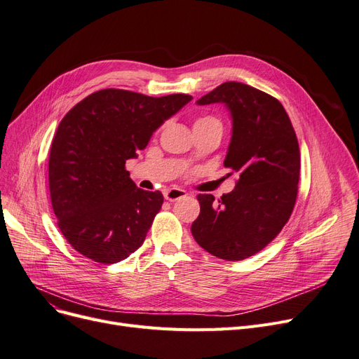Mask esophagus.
Returning <instances> with one entry per match:
<instances>
[{"label":"esophagus","mask_w":359,"mask_h":359,"mask_svg":"<svg viewBox=\"0 0 359 359\" xmlns=\"http://www.w3.org/2000/svg\"><path fill=\"white\" fill-rule=\"evenodd\" d=\"M186 194L183 189H177V188H173V189H168V191H165L164 192V198L167 199V201H170V202H175V201H177V199H180V198H184Z\"/></svg>","instance_id":"obj_1"}]
</instances>
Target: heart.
Returning a JSON list of instances; mask_svg holds the SVG:
<instances>
[{
	"instance_id": "obj_1",
	"label": "heart",
	"mask_w": 359,
	"mask_h": 359,
	"mask_svg": "<svg viewBox=\"0 0 359 359\" xmlns=\"http://www.w3.org/2000/svg\"><path fill=\"white\" fill-rule=\"evenodd\" d=\"M207 123H220L218 118L212 117V116H207V117H201L195 121V126H199V124H207Z\"/></svg>"
}]
</instances>
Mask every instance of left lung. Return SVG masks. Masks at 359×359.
Returning <instances> with one entry per match:
<instances>
[{"mask_svg": "<svg viewBox=\"0 0 359 359\" xmlns=\"http://www.w3.org/2000/svg\"><path fill=\"white\" fill-rule=\"evenodd\" d=\"M217 102L231 116L224 167L238 182L218 204L212 195H198L201 212L191 231L214 257L241 261L266 248L287 223L298 195L301 154L286 110L269 93L226 82L196 101Z\"/></svg>", "mask_w": 359, "mask_h": 359, "instance_id": "8db88e82", "label": "left lung"}]
</instances>
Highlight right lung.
I'll use <instances>...</instances> for the list:
<instances>
[{
    "label": "right lung",
    "instance_id": "obj_1",
    "mask_svg": "<svg viewBox=\"0 0 359 359\" xmlns=\"http://www.w3.org/2000/svg\"><path fill=\"white\" fill-rule=\"evenodd\" d=\"M191 100L102 89L60 121L50 151V194L58 227L77 252L114 264L144 243L164 198L136 188L126 161Z\"/></svg>",
    "mask_w": 359,
    "mask_h": 359
}]
</instances>
